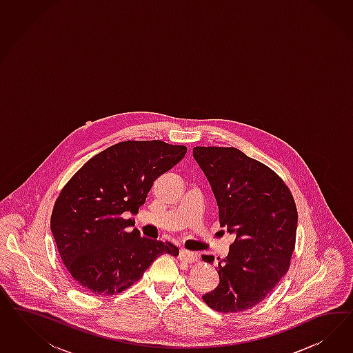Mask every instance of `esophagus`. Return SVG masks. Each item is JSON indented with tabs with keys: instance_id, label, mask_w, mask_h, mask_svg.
<instances>
[{
	"instance_id": "obj_1",
	"label": "esophagus",
	"mask_w": 353,
	"mask_h": 353,
	"mask_svg": "<svg viewBox=\"0 0 353 353\" xmlns=\"http://www.w3.org/2000/svg\"><path fill=\"white\" fill-rule=\"evenodd\" d=\"M180 259H181L182 261H186V263H195V261H198V255L196 254H194V252H190V251H186V250H181V252H180Z\"/></svg>"
}]
</instances>
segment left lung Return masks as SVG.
I'll use <instances>...</instances> for the list:
<instances>
[{"instance_id": "obj_1", "label": "left lung", "mask_w": 353, "mask_h": 353, "mask_svg": "<svg viewBox=\"0 0 353 353\" xmlns=\"http://www.w3.org/2000/svg\"><path fill=\"white\" fill-rule=\"evenodd\" d=\"M192 155L211 183L220 226L236 235L228 256L217 259L220 283L202 299L223 313L251 310L289 270L298 226L294 196L276 172L241 150L196 146Z\"/></svg>"}]
</instances>
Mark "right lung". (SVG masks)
I'll return each instance as SVG.
<instances>
[{
  "mask_svg": "<svg viewBox=\"0 0 353 353\" xmlns=\"http://www.w3.org/2000/svg\"><path fill=\"white\" fill-rule=\"evenodd\" d=\"M186 146L124 141L94 155L76 172L54 204L50 229L64 267L81 289L117 295L143 276L158 257L179 255L170 242L129 232L154 181L186 154Z\"/></svg>",
  "mask_w": 353,
  "mask_h": 353,
  "instance_id": "obj_1",
  "label": "right lung"
}]
</instances>
